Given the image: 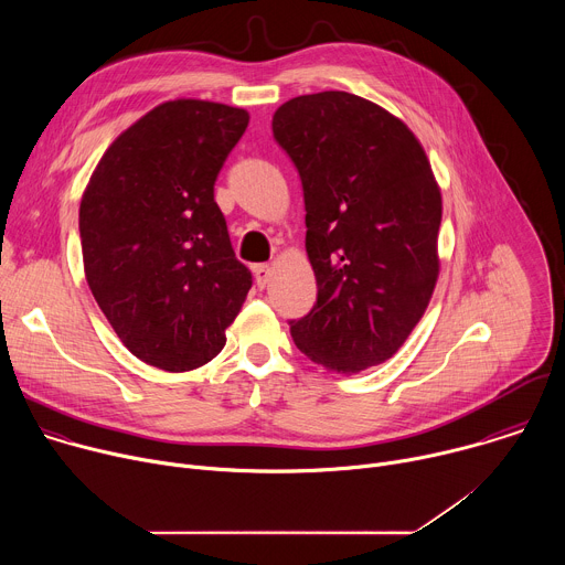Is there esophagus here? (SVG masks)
<instances>
[{
	"mask_svg": "<svg viewBox=\"0 0 565 565\" xmlns=\"http://www.w3.org/2000/svg\"><path fill=\"white\" fill-rule=\"evenodd\" d=\"M253 273H255V284H257V288H266L268 286V281H270V266H266V264H257L255 268H253Z\"/></svg>",
	"mask_w": 565,
	"mask_h": 565,
	"instance_id": "esophagus-1",
	"label": "esophagus"
}]
</instances>
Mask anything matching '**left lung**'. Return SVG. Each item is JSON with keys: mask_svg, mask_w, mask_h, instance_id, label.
Segmentation results:
<instances>
[{"mask_svg": "<svg viewBox=\"0 0 565 565\" xmlns=\"http://www.w3.org/2000/svg\"><path fill=\"white\" fill-rule=\"evenodd\" d=\"M273 136L299 174L306 253L317 279L297 349L338 373L388 360L418 324L438 279L440 190L405 122L347 94L284 103Z\"/></svg>", "mask_w": 565, "mask_h": 565, "instance_id": "8db88e82", "label": "left lung"}]
</instances>
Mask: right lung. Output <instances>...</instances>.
<instances>
[{"label": "right lung", "instance_id": "right-lung-1", "mask_svg": "<svg viewBox=\"0 0 565 565\" xmlns=\"http://www.w3.org/2000/svg\"><path fill=\"white\" fill-rule=\"evenodd\" d=\"M248 120L218 103L160 105L111 142L79 203L89 288L151 366L179 373L216 358L253 288L214 201Z\"/></svg>", "mask_w": 565, "mask_h": 565}]
</instances>
